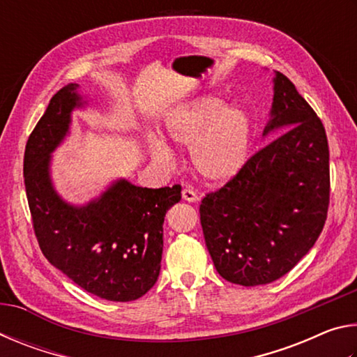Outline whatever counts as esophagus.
Wrapping results in <instances>:
<instances>
[{
	"label": "esophagus",
	"mask_w": 357,
	"mask_h": 357,
	"mask_svg": "<svg viewBox=\"0 0 357 357\" xmlns=\"http://www.w3.org/2000/svg\"><path fill=\"white\" fill-rule=\"evenodd\" d=\"M183 200L189 202V203H195L198 200L197 192L190 189V187H185V189H183Z\"/></svg>",
	"instance_id": "1"
}]
</instances>
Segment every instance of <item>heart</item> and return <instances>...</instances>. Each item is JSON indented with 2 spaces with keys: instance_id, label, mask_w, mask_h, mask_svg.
<instances>
[{
  "instance_id": "b5f03b06",
  "label": "heart",
  "mask_w": 357,
  "mask_h": 357,
  "mask_svg": "<svg viewBox=\"0 0 357 357\" xmlns=\"http://www.w3.org/2000/svg\"><path fill=\"white\" fill-rule=\"evenodd\" d=\"M165 128L174 143L192 146L193 165L211 183H227L243 170L252 124L241 108H227L222 99L206 96L174 110ZM151 151L155 159L172 160L170 149L162 142L154 140Z\"/></svg>"
}]
</instances>
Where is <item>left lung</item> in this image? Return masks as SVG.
<instances>
[{
  "instance_id": "1",
  "label": "left lung",
  "mask_w": 357,
  "mask_h": 357,
  "mask_svg": "<svg viewBox=\"0 0 357 357\" xmlns=\"http://www.w3.org/2000/svg\"><path fill=\"white\" fill-rule=\"evenodd\" d=\"M274 129L283 134L200 204L204 243L217 273L243 287L264 285L289 273L317 243L328 217L324 126L280 72L274 77L264 135Z\"/></svg>"
}]
</instances>
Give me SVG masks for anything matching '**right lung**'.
<instances>
[{
    "label": "right lung",
    "instance_id": "add662e5",
    "mask_svg": "<svg viewBox=\"0 0 357 357\" xmlns=\"http://www.w3.org/2000/svg\"><path fill=\"white\" fill-rule=\"evenodd\" d=\"M77 83L63 86L29 135L23 159L26 198L44 257L84 291L128 302L146 294L160 273L167 211L181 185L148 189L121 179L99 200L77 208L53 190L50 153L68 134L70 112L82 105Z\"/></svg>",
    "mask_w": 357,
    "mask_h": 357
}]
</instances>
